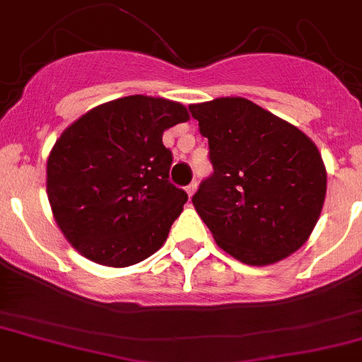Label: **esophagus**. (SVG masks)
Segmentation results:
<instances>
[{"instance_id":"esophagus-1","label":"esophagus","mask_w":362,"mask_h":362,"mask_svg":"<svg viewBox=\"0 0 362 362\" xmlns=\"http://www.w3.org/2000/svg\"><path fill=\"white\" fill-rule=\"evenodd\" d=\"M195 190H197V181H192V183L188 185V187H187V194H188V197H192V195L195 194Z\"/></svg>"}]
</instances>
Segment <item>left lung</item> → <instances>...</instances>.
I'll return each mask as SVG.
<instances>
[{
	"mask_svg": "<svg viewBox=\"0 0 362 362\" xmlns=\"http://www.w3.org/2000/svg\"><path fill=\"white\" fill-rule=\"evenodd\" d=\"M213 174L192 197L220 249L252 267L300 249L322 213L327 172L308 135L243 98L188 106Z\"/></svg>",
	"mask_w": 362,
	"mask_h": 362,
	"instance_id": "left-lung-1",
	"label": "left lung"
}]
</instances>
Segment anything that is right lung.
<instances>
[{
  "label": "right lung",
  "mask_w": 362,
  "mask_h": 362,
  "mask_svg": "<svg viewBox=\"0 0 362 362\" xmlns=\"http://www.w3.org/2000/svg\"><path fill=\"white\" fill-rule=\"evenodd\" d=\"M190 119L181 103L127 95L72 122L47 158V199L67 242L105 267H129L165 243L188 201L168 181L165 129Z\"/></svg>",
  "instance_id": "add662e5"
}]
</instances>
